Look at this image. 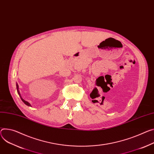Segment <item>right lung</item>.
I'll use <instances>...</instances> for the list:
<instances>
[{"instance_id":"obj_1","label":"right lung","mask_w":154,"mask_h":154,"mask_svg":"<svg viewBox=\"0 0 154 154\" xmlns=\"http://www.w3.org/2000/svg\"><path fill=\"white\" fill-rule=\"evenodd\" d=\"M17 91H18V94H19V96H20V97H21V100L23 101V102L25 104H26L27 106H31V104L29 103H28L27 101H25L24 100H23V98H22V97H21V94H20V91H19V87H18V83H17Z\"/></svg>"}]
</instances>
